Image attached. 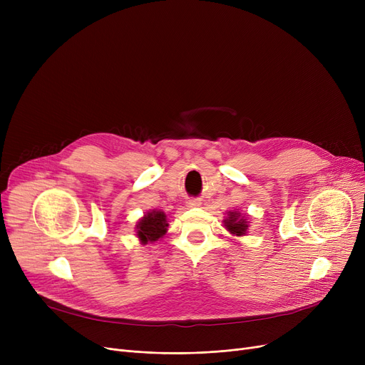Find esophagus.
I'll list each match as a JSON object with an SVG mask.
<instances>
[{
    "mask_svg": "<svg viewBox=\"0 0 365 365\" xmlns=\"http://www.w3.org/2000/svg\"><path fill=\"white\" fill-rule=\"evenodd\" d=\"M186 205L192 208V207H200L201 202H200V200H189V201L186 202Z\"/></svg>",
    "mask_w": 365,
    "mask_h": 365,
    "instance_id": "34e87169",
    "label": "esophagus"
}]
</instances>
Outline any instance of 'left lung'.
<instances>
[{"mask_svg": "<svg viewBox=\"0 0 365 365\" xmlns=\"http://www.w3.org/2000/svg\"><path fill=\"white\" fill-rule=\"evenodd\" d=\"M248 215H241L237 210H231V212H226V217L223 219L226 231L234 235V237H242L247 235V229H248Z\"/></svg>", "mask_w": 365, "mask_h": 365, "instance_id": "obj_1", "label": "left lung"}]
</instances>
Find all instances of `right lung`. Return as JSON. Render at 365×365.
Segmentation results:
<instances>
[{
  "mask_svg": "<svg viewBox=\"0 0 365 365\" xmlns=\"http://www.w3.org/2000/svg\"><path fill=\"white\" fill-rule=\"evenodd\" d=\"M168 229V220L161 210H149L136 223V237L140 244H153L161 240Z\"/></svg>",
  "mask_w": 365,
  "mask_h": 365,
  "instance_id": "add662e5",
  "label": "right lung"
}]
</instances>
